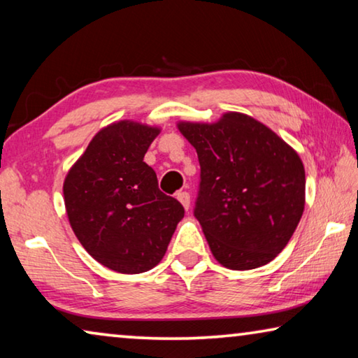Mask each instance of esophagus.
<instances>
[{
    "label": "esophagus",
    "instance_id": "esophagus-1",
    "mask_svg": "<svg viewBox=\"0 0 358 358\" xmlns=\"http://www.w3.org/2000/svg\"><path fill=\"white\" fill-rule=\"evenodd\" d=\"M177 199H178V202L181 203V206H183V208H185V210H188V208H189L191 197H189L188 192H186V191H180L178 194H177Z\"/></svg>",
    "mask_w": 358,
    "mask_h": 358
}]
</instances>
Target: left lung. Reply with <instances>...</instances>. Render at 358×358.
Instances as JSON below:
<instances>
[{"mask_svg":"<svg viewBox=\"0 0 358 358\" xmlns=\"http://www.w3.org/2000/svg\"><path fill=\"white\" fill-rule=\"evenodd\" d=\"M201 164L194 215L221 266L248 271L274 259L301 220V157L258 119L237 111L215 122L178 121Z\"/></svg>","mask_w":358,"mask_h":358,"instance_id":"8db88e82","label":"left lung"}]
</instances>
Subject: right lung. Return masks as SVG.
Here are the masks:
<instances>
[{"label": "right lung", "mask_w": 358, "mask_h": 358, "mask_svg": "<svg viewBox=\"0 0 358 358\" xmlns=\"http://www.w3.org/2000/svg\"><path fill=\"white\" fill-rule=\"evenodd\" d=\"M161 127L121 119L100 129L68 170V221L86 252L105 268L141 274L167 252L185 208L157 188L143 157Z\"/></svg>", "instance_id": "obj_1"}]
</instances>
